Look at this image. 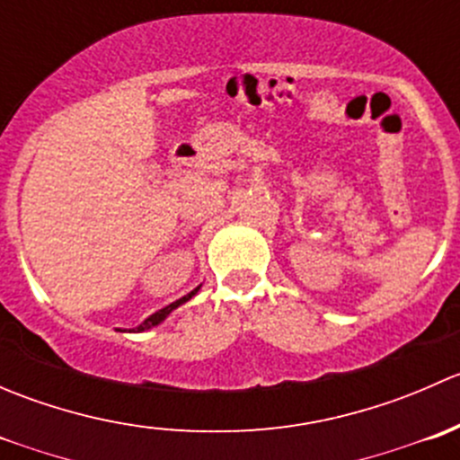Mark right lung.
<instances>
[{
  "mask_svg": "<svg viewBox=\"0 0 460 460\" xmlns=\"http://www.w3.org/2000/svg\"><path fill=\"white\" fill-rule=\"evenodd\" d=\"M198 289H200V287H196V289H193L191 294H187V296H184V298H180V300H175V303H171L169 307H164V309H160V312H155V314H153L151 318H146V320H144V323L140 324V327L136 329V332H144V329H151V327H155V324H157V323H162V320H164L166 316H169V314L173 312L175 307H180V305H182V303H187V300L191 298V296H196V294H198Z\"/></svg>",
  "mask_w": 460,
  "mask_h": 460,
  "instance_id": "add662e5",
  "label": "right lung"
}]
</instances>
